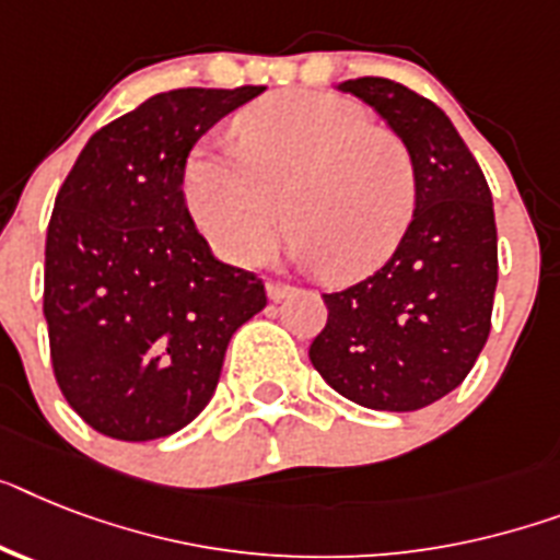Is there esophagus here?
<instances>
[{
	"instance_id": "34e87169",
	"label": "esophagus",
	"mask_w": 560,
	"mask_h": 560,
	"mask_svg": "<svg viewBox=\"0 0 560 560\" xmlns=\"http://www.w3.org/2000/svg\"><path fill=\"white\" fill-rule=\"evenodd\" d=\"M291 285H285V283H277V280H269V283H266V294H269V300H275V303H280V300H285L291 294Z\"/></svg>"
}]
</instances>
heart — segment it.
Here are the masks:
<instances>
[{
	"label": "heart",
	"instance_id": "b5f03b06",
	"mask_svg": "<svg viewBox=\"0 0 560 560\" xmlns=\"http://www.w3.org/2000/svg\"><path fill=\"white\" fill-rule=\"evenodd\" d=\"M234 137L237 151L197 142L183 168L188 214L223 260H262L283 214L291 257L335 280L369 275L400 246L418 202L412 154L358 103L283 91L243 110Z\"/></svg>",
	"mask_w": 560,
	"mask_h": 560
}]
</instances>
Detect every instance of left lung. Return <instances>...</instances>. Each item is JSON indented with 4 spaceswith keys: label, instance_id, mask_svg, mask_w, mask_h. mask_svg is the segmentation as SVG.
Returning <instances> with one entry per match:
<instances>
[{
    "label": "left lung",
    "instance_id": "obj_1",
    "mask_svg": "<svg viewBox=\"0 0 560 560\" xmlns=\"http://www.w3.org/2000/svg\"><path fill=\"white\" fill-rule=\"evenodd\" d=\"M343 94L406 142L418 202L383 269L323 294L329 320L308 358L331 389L377 412H415L457 389L492 326L498 231L487 177L452 119L400 82L360 77Z\"/></svg>",
    "mask_w": 560,
    "mask_h": 560
}]
</instances>
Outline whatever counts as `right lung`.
I'll return each mask as SVG.
<instances>
[{
  "mask_svg": "<svg viewBox=\"0 0 560 560\" xmlns=\"http://www.w3.org/2000/svg\"><path fill=\"white\" fill-rule=\"evenodd\" d=\"M266 85L177 88L88 140L54 202L45 320L59 389L88 427L154 441L211 400L231 335L266 308L252 271L217 260L183 197L202 133Z\"/></svg>",
  "mask_w": 560,
  "mask_h": 560,
  "instance_id": "right-lung-1",
  "label": "right lung"
}]
</instances>
